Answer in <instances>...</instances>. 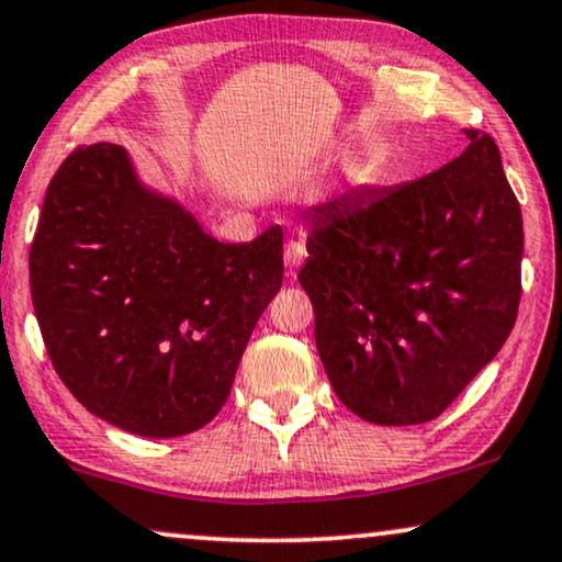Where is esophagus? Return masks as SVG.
Returning <instances> with one entry per match:
<instances>
[{
	"instance_id": "obj_1",
	"label": "esophagus",
	"mask_w": 562,
	"mask_h": 562,
	"mask_svg": "<svg viewBox=\"0 0 562 562\" xmlns=\"http://www.w3.org/2000/svg\"><path fill=\"white\" fill-rule=\"evenodd\" d=\"M303 259H305V246L301 241H290L285 246V267H288L290 280H293V277H295L297 267L303 265Z\"/></svg>"
}]
</instances>
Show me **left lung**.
<instances>
[{"label":"left lung","instance_id":"left-lung-1","mask_svg":"<svg viewBox=\"0 0 562 562\" xmlns=\"http://www.w3.org/2000/svg\"><path fill=\"white\" fill-rule=\"evenodd\" d=\"M414 182L308 211L297 280L339 401L364 422L437 418L512 334L521 297L519 200L496 140Z\"/></svg>","mask_w":562,"mask_h":562}]
</instances>
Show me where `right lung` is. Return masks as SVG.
<instances>
[{
    "label": "right lung",
    "instance_id": "right-lung-1",
    "mask_svg": "<svg viewBox=\"0 0 562 562\" xmlns=\"http://www.w3.org/2000/svg\"><path fill=\"white\" fill-rule=\"evenodd\" d=\"M282 285V228L221 244L144 190L115 144L79 146L50 179L30 244L48 357L87 411L138 437L205 426Z\"/></svg>",
    "mask_w": 562,
    "mask_h": 562
}]
</instances>
